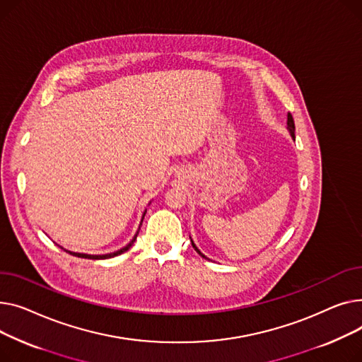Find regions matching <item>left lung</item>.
Here are the masks:
<instances>
[{
	"label": "left lung",
	"mask_w": 362,
	"mask_h": 362,
	"mask_svg": "<svg viewBox=\"0 0 362 362\" xmlns=\"http://www.w3.org/2000/svg\"><path fill=\"white\" fill-rule=\"evenodd\" d=\"M288 130H289V133H291L292 139L295 140V124H293V118H292V115H291V114H288ZM189 240H191V237H189ZM191 245H193V248L200 254L202 257H204V259H206V256H204V254H202V252H200V250L196 247V244L193 243V240H191Z\"/></svg>",
	"instance_id": "8db88e82"
}]
</instances>
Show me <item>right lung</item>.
<instances>
[{
	"mask_svg": "<svg viewBox=\"0 0 362 362\" xmlns=\"http://www.w3.org/2000/svg\"><path fill=\"white\" fill-rule=\"evenodd\" d=\"M144 215H146V210H144V214H143V218H141V222H143V219H144ZM141 222H140V225H141ZM139 230H140V228L137 229V232H136V235L133 237V240L127 244L125 247H122L121 250H118V251H115V252H110V254H102V256H92V254H81V252H73V251H67V250H64L62 247V250L64 251H67V252H70L71 256H76V257H80V259H92V260H105V259H111V257H115V256H118V254H122L124 251H127L129 250L133 244H134V241H136V238H137V235H139ZM59 247V245H58Z\"/></svg>",
	"mask_w": 362,
	"mask_h": 362,
	"instance_id": "1",
	"label": "right lung"
}]
</instances>
